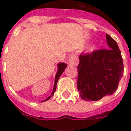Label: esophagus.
<instances>
[{"label":"esophagus","instance_id":"esophagus-1","mask_svg":"<svg viewBox=\"0 0 131 131\" xmlns=\"http://www.w3.org/2000/svg\"><path fill=\"white\" fill-rule=\"evenodd\" d=\"M68 62H69V64H71V65L76 66L78 64V59L75 55L73 54V55H71L70 56Z\"/></svg>","mask_w":131,"mask_h":131}]
</instances>
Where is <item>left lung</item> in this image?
<instances>
[{"label": "left lung", "instance_id": "obj_1", "mask_svg": "<svg viewBox=\"0 0 131 131\" xmlns=\"http://www.w3.org/2000/svg\"><path fill=\"white\" fill-rule=\"evenodd\" d=\"M106 39L110 49L79 56L78 89L81 98L87 101L113 94L123 75V60L117 42L107 34Z\"/></svg>", "mask_w": 131, "mask_h": 131}]
</instances>
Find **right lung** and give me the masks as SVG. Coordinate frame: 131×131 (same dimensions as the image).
<instances>
[{
	"label": "right lung",
	"mask_w": 131,
	"mask_h": 131,
	"mask_svg": "<svg viewBox=\"0 0 131 131\" xmlns=\"http://www.w3.org/2000/svg\"><path fill=\"white\" fill-rule=\"evenodd\" d=\"M67 64L64 63V62H60L57 64V67H58V70H57V73L55 75V81H54V85H53V91L51 92V95L49 96V97L47 98L46 99L43 101L42 102H44L45 101H47L48 99H49L51 97V96H53L54 94V92L56 91V85H57V82H58V79L60 78V77L61 76V75L62 74V73L64 72V71L65 70L66 67H67Z\"/></svg>",
	"instance_id": "obj_1"
}]
</instances>
